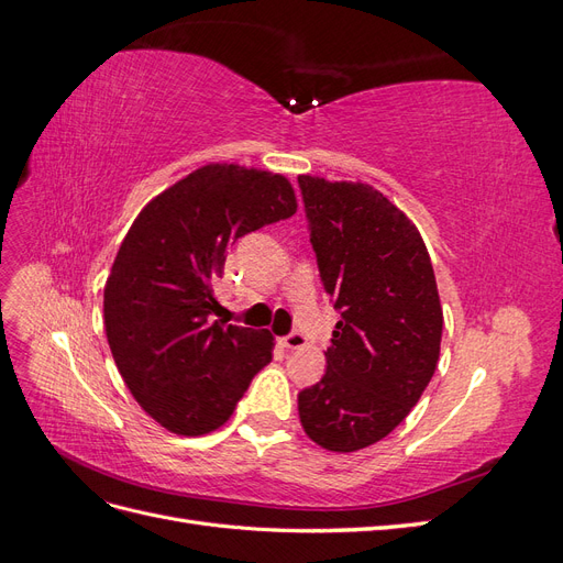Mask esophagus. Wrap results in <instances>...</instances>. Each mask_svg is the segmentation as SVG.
Masks as SVG:
<instances>
[{
  "label": "esophagus",
  "mask_w": 563,
  "mask_h": 563,
  "mask_svg": "<svg viewBox=\"0 0 563 563\" xmlns=\"http://www.w3.org/2000/svg\"><path fill=\"white\" fill-rule=\"evenodd\" d=\"M279 343L286 347V350H300V347H305V343H308V338H305L300 331H294V333H288V335H284Z\"/></svg>",
  "instance_id": "1"
}]
</instances>
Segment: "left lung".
<instances>
[{
    "label": "left lung",
    "instance_id": "1",
    "mask_svg": "<svg viewBox=\"0 0 563 563\" xmlns=\"http://www.w3.org/2000/svg\"><path fill=\"white\" fill-rule=\"evenodd\" d=\"M323 291L340 321L323 378L298 395L314 444L352 453L411 413L439 362L434 269L418 228L376 187L298 176Z\"/></svg>",
    "mask_w": 563,
    "mask_h": 563
}]
</instances>
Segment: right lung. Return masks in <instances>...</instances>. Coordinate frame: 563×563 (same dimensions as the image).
<instances>
[{
  "instance_id": "right-lung-1",
  "label": "right lung",
  "mask_w": 563,
  "mask_h": 563,
  "mask_svg": "<svg viewBox=\"0 0 563 563\" xmlns=\"http://www.w3.org/2000/svg\"><path fill=\"white\" fill-rule=\"evenodd\" d=\"M296 209L288 178L207 164L133 220L106 282V333L131 395L168 432L218 430L272 362L267 329L213 321L216 282L240 236Z\"/></svg>"
}]
</instances>
